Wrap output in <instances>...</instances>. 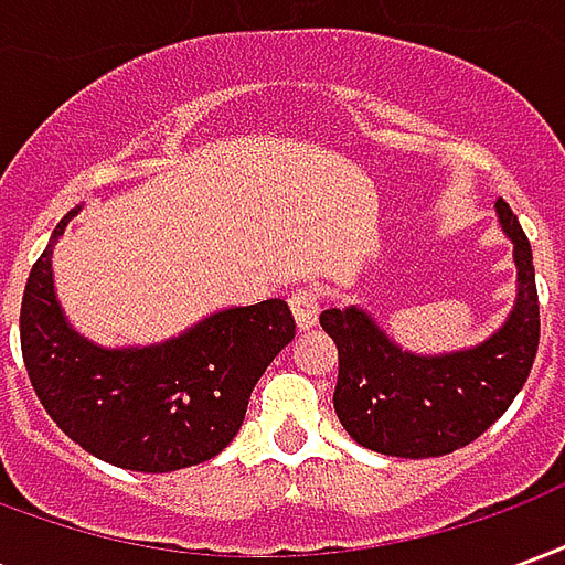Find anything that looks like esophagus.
<instances>
[{
	"mask_svg": "<svg viewBox=\"0 0 565 565\" xmlns=\"http://www.w3.org/2000/svg\"><path fill=\"white\" fill-rule=\"evenodd\" d=\"M290 308H294V318L299 323V330H308L315 327L320 311V294L311 290V287H299L294 296H290Z\"/></svg>",
	"mask_w": 565,
	"mask_h": 565,
	"instance_id": "esophagus-1",
	"label": "esophagus"
}]
</instances>
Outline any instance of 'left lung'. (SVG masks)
I'll return each instance as SVG.
<instances>
[{
    "label": "left lung",
    "mask_w": 565,
    "mask_h": 565,
    "mask_svg": "<svg viewBox=\"0 0 565 565\" xmlns=\"http://www.w3.org/2000/svg\"><path fill=\"white\" fill-rule=\"evenodd\" d=\"M502 230L514 242L518 302L484 344L445 356L396 348L360 308H327L320 327L339 348L335 415L356 445L391 457H441L505 415L530 379L539 351V294L533 250L509 202L497 199Z\"/></svg>",
    "instance_id": "8db88e82"
}]
</instances>
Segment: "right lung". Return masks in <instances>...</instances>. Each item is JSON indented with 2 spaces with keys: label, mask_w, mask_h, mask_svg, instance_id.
I'll return each mask as SVG.
<instances>
[{
  "label": "right lung",
  "mask_w": 565,
  "mask_h": 565,
  "mask_svg": "<svg viewBox=\"0 0 565 565\" xmlns=\"http://www.w3.org/2000/svg\"><path fill=\"white\" fill-rule=\"evenodd\" d=\"M68 211L56 223L63 235ZM35 259L20 302V351L32 391L56 426L93 457L132 472H174L217 457L245 420L254 384L296 320L284 299L211 315L172 342L105 351L72 330Z\"/></svg>",
  "instance_id": "1"
}]
</instances>
